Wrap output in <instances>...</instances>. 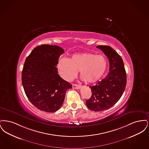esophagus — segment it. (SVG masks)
I'll use <instances>...</instances> for the list:
<instances>
[{"instance_id":"34e87169","label":"esophagus","mask_w":149,"mask_h":149,"mask_svg":"<svg viewBox=\"0 0 149 149\" xmlns=\"http://www.w3.org/2000/svg\"><path fill=\"white\" fill-rule=\"evenodd\" d=\"M72 88L76 89H79L80 88V85H78V84H72Z\"/></svg>"}]
</instances>
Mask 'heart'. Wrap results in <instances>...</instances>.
<instances>
[{"label":"heart","mask_w":149,"mask_h":149,"mask_svg":"<svg viewBox=\"0 0 149 149\" xmlns=\"http://www.w3.org/2000/svg\"><path fill=\"white\" fill-rule=\"evenodd\" d=\"M106 59L91 52L74 54L69 58H61L57 67L61 77L70 81L80 71V75L88 83H94L103 77L107 69Z\"/></svg>","instance_id":"heart-1"}]
</instances>
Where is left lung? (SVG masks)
Instances as JSON below:
<instances>
[{
	"label": "left lung",
	"instance_id": "8db88e82",
	"mask_svg": "<svg viewBox=\"0 0 149 149\" xmlns=\"http://www.w3.org/2000/svg\"><path fill=\"white\" fill-rule=\"evenodd\" d=\"M97 47L108 58L109 72L96 85L90 86L92 94L86 104L89 109L99 112L113 106L120 99L126 86L127 77L123 61L115 50L109 46Z\"/></svg>",
	"mask_w": 149,
	"mask_h": 149
}]
</instances>
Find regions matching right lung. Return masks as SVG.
I'll use <instances>...</instances> for the list:
<instances>
[{"label":"right lung","instance_id":"obj_1","mask_svg":"<svg viewBox=\"0 0 149 149\" xmlns=\"http://www.w3.org/2000/svg\"><path fill=\"white\" fill-rule=\"evenodd\" d=\"M64 51L56 45H42L32 51L25 60L22 83L28 99L41 111L55 112L64 102L72 85L57 74L56 65Z\"/></svg>","mask_w":149,"mask_h":149}]
</instances>
